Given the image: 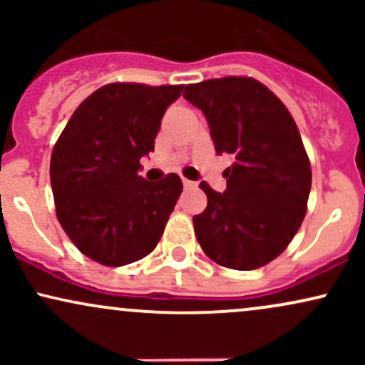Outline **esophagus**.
<instances>
[{
    "instance_id": "esophagus-1",
    "label": "esophagus",
    "mask_w": 365,
    "mask_h": 365,
    "mask_svg": "<svg viewBox=\"0 0 365 365\" xmlns=\"http://www.w3.org/2000/svg\"><path fill=\"white\" fill-rule=\"evenodd\" d=\"M182 182H183V187H187V188L195 187V182H190V180H187V178H183Z\"/></svg>"
}]
</instances>
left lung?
Here are the masks:
<instances>
[{
  "label": "left lung",
  "instance_id": "obj_1",
  "mask_svg": "<svg viewBox=\"0 0 365 365\" xmlns=\"http://www.w3.org/2000/svg\"><path fill=\"white\" fill-rule=\"evenodd\" d=\"M183 98L206 116L216 154H232L226 190L200 182L207 207L194 230L207 257L250 271L287 249L302 225L311 163L290 111L261 82L212 78L185 87Z\"/></svg>",
  "mask_w": 365,
  "mask_h": 365
}]
</instances>
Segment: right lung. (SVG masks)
<instances>
[{"label":"right lung","instance_id":"obj_1","mask_svg":"<svg viewBox=\"0 0 365 365\" xmlns=\"http://www.w3.org/2000/svg\"><path fill=\"white\" fill-rule=\"evenodd\" d=\"M183 86L108 83L92 92L66 123L51 154L56 216L75 247L103 266L145 257L173 212L182 180L139 175L154 150L166 108Z\"/></svg>","mask_w":365,"mask_h":365}]
</instances>
